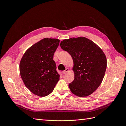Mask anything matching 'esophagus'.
Instances as JSON below:
<instances>
[{
  "label": "esophagus",
  "instance_id": "34e87169",
  "mask_svg": "<svg viewBox=\"0 0 126 126\" xmlns=\"http://www.w3.org/2000/svg\"><path fill=\"white\" fill-rule=\"evenodd\" d=\"M68 70H68V68H66V69L65 70H64V71H63V75L66 74L67 73V72L68 71Z\"/></svg>",
  "mask_w": 126,
  "mask_h": 126
}]
</instances>
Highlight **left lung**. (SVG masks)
I'll return each instance as SVG.
<instances>
[{
	"mask_svg": "<svg viewBox=\"0 0 126 126\" xmlns=\"http://www.w3.org/2000/svg\"><path fill=\"white\" fill-rule=\"evenodd\" d=\"M60 47L71 55L75 78L69 84L72 94L83 97L93 94L101 84L107 68L101 49L87 38H71L61 41Z\"/></svg>",
	"mask_w": 126,
	"mask_h": 126,
	"instance_id": "left-lung-1",
	"label": "left lung"
}]
</instances>
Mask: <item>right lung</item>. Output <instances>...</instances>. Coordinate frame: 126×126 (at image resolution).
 Instances as JSON below:
<instances>
[{
  "label": "right lung",
  "instance_id": "obj_1",
  "mask_svg": "<svg viewBox=\"0 0 126 126\" xmlns=\"http://www.w3.org/2000/svg\"><path fill=\"white\" fill-rule=\"evenodd\" d=\"M59 41L57 39H43L30 47L21 59L20 74L24 84L38 96L51 93L59 80L53 60Z\"/></svg>",
  "mask_w": 126,
  "mask_h": 126
}]
</instances>
